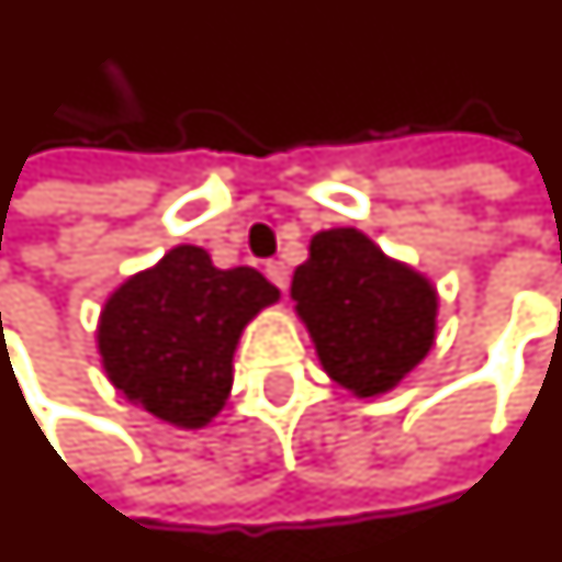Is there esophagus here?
<instances>
[{
  "mask_svg": "<svg viewBox=\"0 0 562 562\" xmlns=\"http://www.w3.org/2000/svg\"><path fill=\"white\" fill-rule=\"evenodd\" d=\"M265 273H268V280L277 285V289H289V268L282 265V261H268V268H265Z\"/></svg>",
  "mask_w": 562,
  "mask_h": 562,
  "instance_id": "1",
  "label": "esophagus"
}]
</instances>
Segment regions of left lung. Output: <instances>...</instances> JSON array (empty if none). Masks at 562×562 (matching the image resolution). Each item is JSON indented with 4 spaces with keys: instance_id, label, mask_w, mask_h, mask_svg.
I'll return each instance as SVG.
<instances>
[{
    "instance_id": "obj_1",
    "label": "left lung",
    "mask_w": 562,
    "mask_h": 562,
    "mask_svg": "<svg viewBox=\"0 0 562 562\" xmlns=\"http://www.w3.org/2000/svg\"><path fill=\"white\" fill-rule=\"evenodd\" d=\"M292 301L325 374L356 398L395 390L435 347L438 289L359 227L313 234Z\"/></svg>"
}]
</instances>
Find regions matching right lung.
<instances>
[{
	"label": "right lung",
	"instance_id": "add662e5",
	"mask_svg": "<svg viewBox=\"0 0 562 562\" xmlns=\"http://www.w3.org/2000/svg\"><path fill=\"white\" fill-rule=\"evenodd\" d=\"M280 289L255 268H215L200 246H172L105 297L97 352L124 398L176 429H203L234 386L243 328Z\"/></svg>",
	"mask_w": 562,
	"mask_h": 562
}]
</instances>
